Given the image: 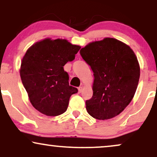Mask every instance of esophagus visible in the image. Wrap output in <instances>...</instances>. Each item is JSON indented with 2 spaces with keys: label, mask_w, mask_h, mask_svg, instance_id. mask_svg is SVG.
Segmentation results:
<instances>
[{
  "label": "esophagus",
  "mask_w": 157,
  "mask_h": 157,
  "mask_svg": "<svg viewBox=\"0 0 157 157\" xmlns=\"http://www.w3.org/2000/svg\"><path fill=\"white\" fill-rule=\"evenodd\" d=\"M82 86H80L78 88V91H79V93H81L82 92Z\"/></svg>",
  "instance_id": "1"
}]
</instances>
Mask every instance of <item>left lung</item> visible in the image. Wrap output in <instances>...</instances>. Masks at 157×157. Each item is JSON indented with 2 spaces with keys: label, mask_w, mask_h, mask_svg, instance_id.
Here are the masks:
<instances>
[{
  "label": "left lung",
  "mask_w": 157,
  "mask_h": 157,
  "mask_svg": "<svg viewBox=\"0 0 157 157\" xmlns=\"http://www.w3.org/2000/svg\"><path fill=\"white\" fill-rule=\"evenodd\" d=\"M80 53L93 72L92 98L87 112L97 120H109L122 112L133 98L140 67L133 51L118 40L106 37L82 48Z\"/></svg>",
  "instance_id": "obj_1"
}]
</instances>
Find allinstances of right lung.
<instances>
[{"instance_id":"add662e5","label":"right lung","mask_w":157,"mask_h":157,"mask_svg":"<svg viewBox=\"0 0 157 157\" xmlns=\"http://www.w3.org/2000/svg\"><path fill=\"white\" fill-rule=\"evenodd\" d=\"M80 46L67 40L45 39L33 45L21 61L20 76L32 105L47 116L65 112L77 88L69 84V75L64 69L74 60Z\"/></svg>"}]
</instances>
